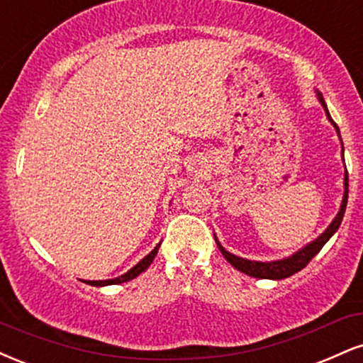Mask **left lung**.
I'll use <instances>...</instances> for the list:
<instances>
[{
  "instance_id": "obj_1",
  "label": "left lung",
  "mask_w": 363,
  "mask_h": 363,
  "mask_svg": "<svg viewBox=\"0 0 363 363\" xmlns=\"http://www.w3.org/2000/svg\"><path fill=\"white\" fill-rule=\"evenodd\" d=\"M318 98H319V101H321V105L325 106L328 118H330L331 123H333V125L336 127V132L340 134L338 125H336V123L333 122V118H331L330 112H328V106L325 104V98H323L321 93H318ZM347 200H348V172H345V195H343V200H342V208H340V212L336 214L333 223L330 224V228H328L326 231L323 233L316 241H313L311 245L306 246V248L297 251V253L292 255L291 258L279 259V262H270V263L251 262V259L234 257V255L229 253V251H225L223 246L219 245V241H217V246H219L220 253L224 255V258L228 259V262L231 263L234 268H238V270L242 272V274L255 277V279H274V280L287 279V277L297 274V272H301L302 268L308 265L311 259H313L319 253V251H321V248L326 245L328 240H330V238L333 236L336 231H338L340 224H342V219L345 216V208H347Z\"/></svg>"
}]
</instances>
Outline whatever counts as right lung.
<instances>
[{"label": "right lung", "instance_id": "1", "mask_svg": "<svg viewBox=\"0 0 363 363\" xmlns=\"http://www.w3.org/2000/svg\"><path fill=\"white\" fill-rule=\"evenodd\" d=\"M157 248H160V245H157L156 248L152 250L151 253H149L146 258L140 259V262L138 263V265H135L134 268H130V270L127 272V274H123V275L117 277V279H112V280H88L86 284H89V285H95V287H101V285H113V284H123V282H129V280L135 279V277H138L139 274H143V272L146 270V268H147L149 265H151L152 259H155L156 253H157Z\"/></svg>", "mask_w": 363, "mask_h": 363}]
</instances>
